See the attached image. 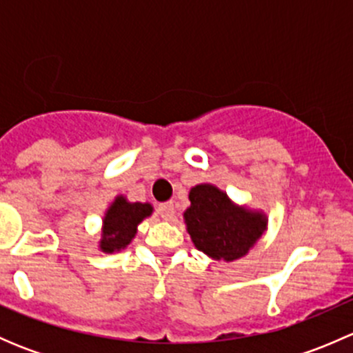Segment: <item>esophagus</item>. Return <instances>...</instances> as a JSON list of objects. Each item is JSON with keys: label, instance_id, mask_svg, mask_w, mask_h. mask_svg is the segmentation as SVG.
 I'll use <instances>...</instances> for the list:
<instances>
[{"label": "esophagus", "instance_id": "esophagus-1", "mask_svg": "<svg viewBox=\"0 0 353 353\" xmlns=\"http://www.w3.org/2000/svg\"><path fill=\"white\" fill-rule=\"evenodd\" d=\"M159 213L163 220H170L174 216V203L172 201H167L159 205Z\"/></svg>", "mask_w": 353, "mask_h": 353}]
</instances>
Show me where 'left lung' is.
Masks as SVG:
<instances>
[{
  "label": "left lung",
  "instance_id": "left-lung-1",
  "mask_svg": "<svg viewBox=\"0 0 353 353\" xmlns=\"http://www.w3.org/2000/svg\"><path fill=\"white\" fill-rule=\"evenodd\" d=\"M191 206L184 212L188 234L198 251L216 261L243 258L261 239L268 216L239 206L213 184H196L190 191Z\"/></svg>",
  "mask_w": 353,
  "mask_h": 353
}]
</instances>
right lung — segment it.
<instances>
[{
  "instance_id": "1",
  "label": "right lung",
  "mask_w": 353,
  "mask_h": 353,
  "mask_svg": "<svg viewBox=\"0 0 353 353\" xmlns=\"http://www.w3.org/2000/svg\"><path fill=\"white\" fill-rule=\"evenodd\" d=\"M154 213L150 203H131L126 196H116L102 219V234L99 249L102 252H117L126 249L137 236L138 225Z\"/></svg>"
}]
</instances>
